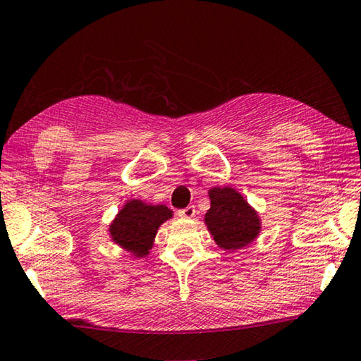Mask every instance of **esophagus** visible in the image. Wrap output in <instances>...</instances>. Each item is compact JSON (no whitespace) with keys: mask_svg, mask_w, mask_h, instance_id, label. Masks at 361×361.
<instances>
[{"mask_svg":"<svg viewBox=\"0 0 361 361\" xmlns=\"http://www.w3.org/2000/svg\"><path fill=\"white\" fill-rule=\"evenodd\" d=\"M195 207H192V204H188L187 208H184V209H179V212H177V214L180 216V218H193V216H195Z\"/></svg>","mask_w":361,"mask_h":361,"instance_id":"obj_1","label":"esophagus"}]
</instances>
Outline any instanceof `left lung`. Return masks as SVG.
<instances>
[{
  "label": "left lung",
  "instance_id": "8db88e82",
  "mask_svg": "<svg viewBox=\"0 0 361 361\" xmlns=\"http://www.w3.org/2000/svg\"><path fill=\"white\" fill-rule=\"evenodd\" d=\"M208 193L212 208L204 214V223L214 242L224 250H238L253 242L262 224L245 198L231 187H213Z\"/></svg>",
  "mask_w": 361,
  "mask_h": 361
}]
</instances>
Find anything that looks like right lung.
Listing matches in <instances>:
<instances>
[{"label": "right lung", "instance_id": "add662e5", "mask_svg": "<svg viewBox=\"0 0 361 361\" xmlns=\"http://www.w3.org/2000/svg\"><path fill=\"white\" fill-rule=\"evenodd\" d=\"M173 218V212L164 204H147L140 200H130L124 204L109 226V234L119 247L134 257L143 258L153 247L158 227Z\"/></svg>", "mask_w": 361, "mask_h": 361}]
</instances>
